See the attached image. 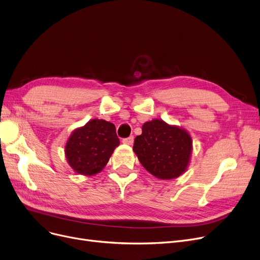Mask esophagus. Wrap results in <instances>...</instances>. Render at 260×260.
Here are the masks:
<instances>
[{
	"mask_svg": "<svg viewBox=\"0 0 260 260\" xmlns=\"http://www.w3.org/2000/svg\"><path fill=\"white\" fill-rule=\"evenodd\" d=\"M122 142L125 143V144H128V145H132L133 142H134V137H133V136H129V137H127V138H124V139L122 140Z\"/></svg>",
	"mask_w": 260,
	"mask_h": 260,
	"instance_id": "esophagus-1",
	"label": "esophagus"
}]
</instances>
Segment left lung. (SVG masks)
I'll list each match as a JSON object with an SVG mask.
<instances>
[{"label":"left lung","instance_id":"1","mask_svg":"<svg viewBox=\"0 0 260 260\" xmlns=\"http://www.w3.org/2000/svg\"><path fill=\"white\" fill-rule=\"evenodd\" d=\"M133 150L145 170L157 178L171 179L186 171L192 140L186 131L155 119L143 124Z\"/></svg>","mask_w":260,"mask_h":260}]
</instances>
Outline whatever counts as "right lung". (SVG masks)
<instances>
[{
  "label": "right lung",
  "instance_id": "add662e5",
  "mask_svg": "<svg viewBox=\"0 0 260 260\" xmlns=\"http://www.w3.org/2000/svg\"><path fill=\"white\" fill-rule=\"evenodd\" d=\"M119 144L114 124L93 119L72 133L64 152L75 172L90 176L102 170Z\"/></svg>",
  "mask_w": 260,
  "mask_h": 260
}]
</instances>
